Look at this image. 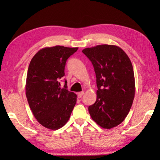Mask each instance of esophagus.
<instances>
[{"label": "esophagus", "instance_id": "obj_1", "mask_svg": "<svg viewBox=\"0 0 160 160\" xmlns=\"http://www.w3.org/2000/svg\"><path fill=\"white\" fill-rule=\"evenodd\" d=\"M83 95H84V91H81V92H79L78 93V97L80 98L82 97Z\"/></svg>", "mask_w": 160, "mask_h": 160}]
</instances>
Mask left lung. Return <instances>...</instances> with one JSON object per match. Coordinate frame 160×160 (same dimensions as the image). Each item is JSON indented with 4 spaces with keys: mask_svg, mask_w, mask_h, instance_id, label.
I'll return each mask as SVG.
<instances>
[{
    "mask_svg": "<svg viewBox=\"0 0 160 160\" xmlns=\"http://www.w3.org/2000/svg\"><path fill=\"white\" fill-rule=\"evenodd\" d=\"M82 52L92 62L96 76L97 99L89 107V114L101 127L113 128L124 120L134 100L132 63L116 45H100Z\"/></svg>",
    "mask_w": 160,
    "mask_h": 160,
    "instance_id": "1",
    "label": "left lung"
}]
</instances>
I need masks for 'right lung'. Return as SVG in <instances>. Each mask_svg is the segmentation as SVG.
Returning a JSON list of instances; mask_svg holds the SVG:
<instances>
[{
    "mask_svg": "<svg viewBox=\"0 0 160 160\" xmlns=\"http://www.w3.org/2000/svg\"><path fill=\"white\" fill-rule=\"evenodd\" d=\"M78 47L54 46L37 52L29 63L26 80V96L35 118L47 128L57 130L69 120L77 95L60 87L67 59Z\"/></svg>",
    "mask_w": 160,
    "mask_h": 160,
    "instance_id": "right-lung-1",
    "label": "right lung"
}]
</instances>
